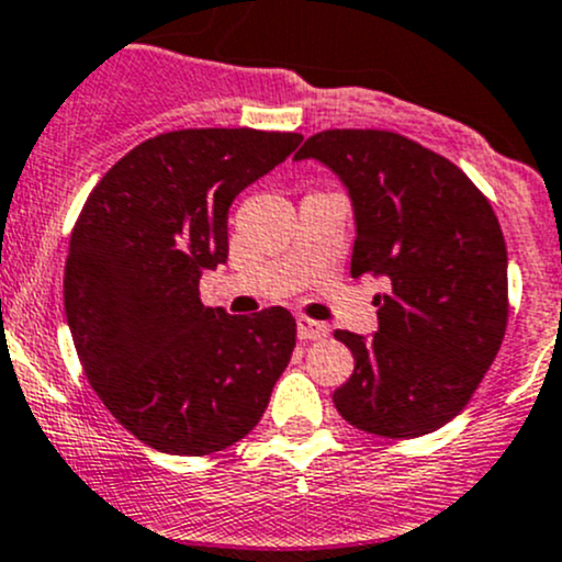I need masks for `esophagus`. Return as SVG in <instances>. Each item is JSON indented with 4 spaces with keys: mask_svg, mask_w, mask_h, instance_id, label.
<instances>
[{
    "mask_svg": "<svg viewBox=\"0 0 562 562\" xmlns=\"http://www.w3.org/2000/svg\"><path fill=\"white\" fill-rule=\"evenodd\" d=\"M296 331H299V339H323L328 334V326L326 323L313 321V317H307V315H299Z\"/></svg>",
    "mask_w": 562,
    "mask_h": 562,
    "instance_id": "obj_1",
    "label": "esophagus"
}]
</instances>
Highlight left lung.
<instances>
[{
    "label": "left lung",
    "instance_id": "left-lung-1",
    "mask_svg": "<svg viewBox=\"0 0 562 562\" xmlns=\"http://www.w3.org/2000/svg\"><path fill=\"white\" fill-rule=\"evenodd\" d=\"M315 157L348 187L356 212L350 274L386 277L375 337H334L356 359L334 407L391 440L435 432L464 411L508 323V255L484 192L438 151L391 130H323Z\"/></svg>",
    "mask_w": 562,
    "mask_h": 562
}]
</instances>
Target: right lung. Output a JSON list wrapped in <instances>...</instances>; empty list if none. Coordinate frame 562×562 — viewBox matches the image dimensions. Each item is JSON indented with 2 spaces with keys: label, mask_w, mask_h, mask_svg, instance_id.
<instances>
[{
  "label": "right lung",
  "mask_w": 562,
  "mask_h": 562,
  "mask_svg": "<svg viewBox=\"0 0 562 562\" xmlns=\"http://www.w3.org/2000/svg\"><path fill=\"white\" fill-rule=\"evenodd\" d=\"M299 133L173 130L98 181L70 236L65 313L89 383L140 443L203 457L252 432L296 348L285 307L228 315L198 282L228 260L234 198Z\"/></svg>",
  "instance_id": "obj_1"
}]
</instances>
